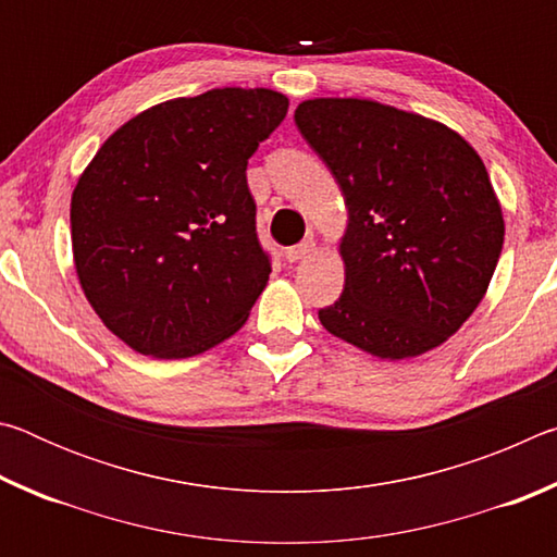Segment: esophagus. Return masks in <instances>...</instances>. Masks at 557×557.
I'll list each match as a JSON object with an SVG mask.
<instances>
[{
	"mask_svg": "<svg viewBox=\"0 0 557 557\" xmlns=\"http://www.w3.org/2000/svg\"><path fill=\"white\" fill-rule=\"evenodd\" d=\"M312 250H314V240L307 238V240H301L297 245H292V248H287L285 258H287V262H297V260H305Z\"/></svg>",
	"mask_w": 557,
	"mask_h": 557,
	"instance_id": "obj_1",
	"label": "esophagus"
}]
</instances>
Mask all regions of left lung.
Instances as JSON below:
<instances>
[{"instance_id":"left-lung-1","label":"left lung","mask_w":557,"mask_h":557,"mask_svg":"<svg viewBox=\"0 0 557 557\" xmlns=\"http://www.w3.org/2000/svg\"><path fill=\"white\" fill-rule=\"evenodd\" d=\"M295 122L348 209L346 285L319 322L391 361L447 342L482 301L504 245L482 159L440 122L373 100H305Z\"/></svg>"}]
</instances>
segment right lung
<instances>
[{
    "mask_svg": "<svg viewBox=\"0 0 557 557\" xmlns=\"http://www.w3.org/2000/svg\"><path fill=\"white\" fill-rule=\"evenodd\" d=\"M268 88H215L125 122L71 199L81 287L112 334L157 358L233 336L265 289L248 159L287 115Z\"/></svg>",
    "mask_w": 557,
    "mask_h": 557,
    "instance_id": "1",
    "label": "right lung"
}]
</instances>
